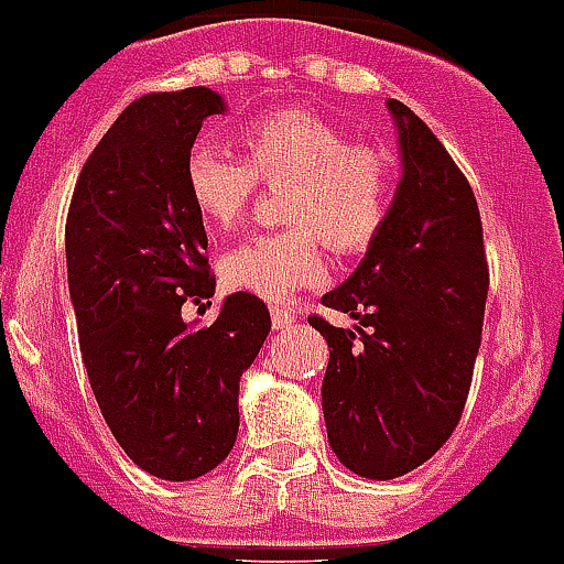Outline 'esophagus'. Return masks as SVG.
I'll list each match as a JSON object with an SVG mask.
<instances>
[{"instance_id": "34e87169", "label": "esophagus", "mask_w": 564, "mask_h": 564, "mask_svg": "<svg viewBox=\"0 0 564 564\" xmlns=\"http://www.w3.org/2000/svg\"><path fill=\"white\" fill-rule=\"evenodd\" d=\"M271 322H273V330L285 333V330H291L293 322H296V316H293L291 311H285V307H273Z\"/></svg>"}]
</instances>
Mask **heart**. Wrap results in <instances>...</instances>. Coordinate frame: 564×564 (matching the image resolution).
<instances>
[{
  "label": "heart",
  "instance_id": "b5f03b06",
  "mask_svg": "<svg viewBox=\"0 0 564 564\" xmlns=\"http://www.w3.org/2000/svg\"><path fill=\"white\" fill-rule=\"evenodd\" d=\"M242 158L194 143L183 181L208 228L228 231L242 220L259 183L282 188L285 231L257 234L223 257L228 291L285 302L325 282L322 246L336 257L364 253L383 231L395 203L398 172L390 152L356 143L336 123L307 109H273L237 129Z\"/></svg>",
  "mask_w": 564,
  "mask_h": 564
}]
</instances>
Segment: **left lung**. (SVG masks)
<instances>
[{"label":"left lung","instance_id":"1","mask_svg":"<svg viewBox=\"0 0 564 564\" xmlns=\"http://www.w3.org/2000/svg\"><path fill=\"white\" fill-rule=\"evenodd\" d=\"M403 174L390 220L361 265L322 305L356 330L311 316L327 338L322 381L327 437L344 466L392 480L449 441L480 350L488 262L475 192L406 104L387 101Z\"/></svg>","mask_w":564,"mask_h":564}]
</instances>
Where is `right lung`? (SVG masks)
Instances as JSON below:
<instances>
[{"label": "right lung", "instance_id": "1", "mask_svg": "<svg viewBox=\"0 0 564 564\" xmlns=\"http://www.w3.org/2000/svg\"><path fill=\"white\" fill-rule=\"evenodd\" d=\"M223 109L206 87L129 104L84 163L64 228L82 358L104 421L134 466L174 482L234 449L239 376L271 330L251 293H231L208 327L181 316L217 285L183 166L203 121Z\"/></svg>", "mask_w": 564, "mask_h": 564}]
</instances>
